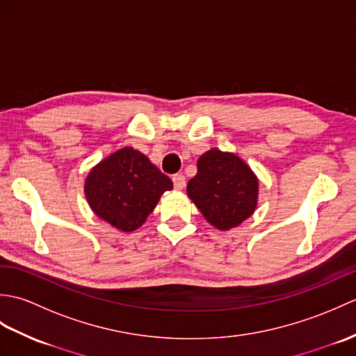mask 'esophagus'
Listing matches in <instances>:
<instances>
[{
    "instance_id": "esophagus-1",
    "label": "esophagus",
    "mask_w": 356,
    "mask_h": 356,
    "mask_svg": "<svg viewBox=\"0 0 356 356\" xmlns=\"http://www.w3.org/2000/svg\"><path fill=\"white\" fill-rule=\"evenodd\" d=\"M172 184H174V188H176V190H184V188H185V176H184V174H174Z\"/></svg>"
}]
</instances>
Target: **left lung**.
Wrapping results in <instances>:
<instances>
[{
	"instance_id": "left-lung-1",
	"label": "left lung",
	"mask_w": 356,
	"mask_h": 356,
	"mask_svg": "<svg viewBox=\"0 0 356 356\" xmlns=\"http://www.w3.org/2000/svg\"><path fill=\"white\" fill-rule=\"evenodd\" d=\"M186 193L211 225L228 231L254 214L259 179L238 156L213 148L200 156Z\"/></svg>"
}]
</instances>
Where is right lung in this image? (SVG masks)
I'll use <instances>...</instances> for the list:
<instances>
[{
    "label": "right lung",
    "instance_id": "obj_1",
    "mask_svg": "<svg viewBox=\"0 0 356 356\" xmlns=\"http://www.w3.org/2000/svg\"><path fill=\"white\" fill-rule=\"evenodd\" d=\"M170 190V177L131 147L118 149L97 163L84 186L93 213L124 232L145 223L161 195Z\"/></svg>",
    "mask_w": 356,
    "mask_h": 356
}]
</instances>
